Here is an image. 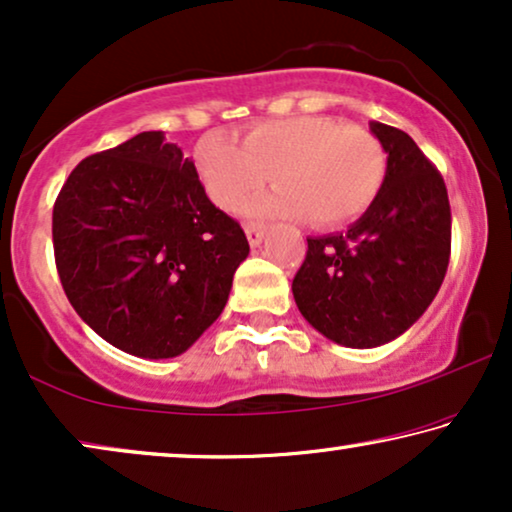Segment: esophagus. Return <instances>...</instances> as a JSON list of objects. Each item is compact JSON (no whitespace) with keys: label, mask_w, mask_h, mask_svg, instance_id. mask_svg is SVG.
<instances>
[{"label":"esophagus","mask_w":512,"mask_h":512,"mask_svg":"<svg viewBox=\"0 0 512 512\" xmlns=\"http://www.w3.org/2000/svg\"><path fill=\"white\" fill-rule=\"evenodd\" d=\"M244 233H247V240L251 247H258V244L263 242L265 228L261 226V223H247V226H244Z\"/></svg>","instance_id":"obj_1"}]
</instances>
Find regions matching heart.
Masks as SVG:
<instances>
[{
	"label": "heart",
	"instance_id": "obj_1",
	"mask_svg": "<svg viewBox=\"0 0 512 512\" xmlns=\"http://www.w3.org/2000/svg\"><path fill=\"white\" fill-rule=\"evenodd\" d=\"M195 170L221 209H237L270 177L277 191L247 202L249 216H305L314 228H335L359 219L377 200L387 151L359 125L296 116L256 123L242 146L216 132L202 137Z\"/></svg>",
	"mask_w": 512,
	"mask_h": 512
}]
</instances>
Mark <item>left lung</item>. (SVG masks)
Instances as JSON below:
<instances>
[{"label":"left lung","instance_id":"obj_1","mask_svg":"<svg viewBox=\"0 0 512 512\" xmlns=\"http://www.w3.org/2000/svg\"><path fill=\"white\" fill-rule=\"evenodd\" d=\"M387 151L384 186L345 233L307 237L293 298L307 324L352 349L403 335L426 312L450 263L445 181L410 135L370 123Z\"/></svg>","mask_w":512,"mask_h":512}]
</instances>
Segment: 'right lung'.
<instances>
[{
	"mask_svg": "<svg viewBox=\"0 0 512 512\" xmlns=\"http://www.w3.org/2000/svg\"><path fill=\"white\" fill-rule=\"evenodd\" d=\"M53 249L76 314L139 359L184 354L219 319L249 256L240 223L160 130L74 167L53 207Z\"/></svg>",
	"mask_w": 512,
	"mask_h": 512,
	"instance_id": "obj_1",
	"label": "right lung"
}]
</instances>
